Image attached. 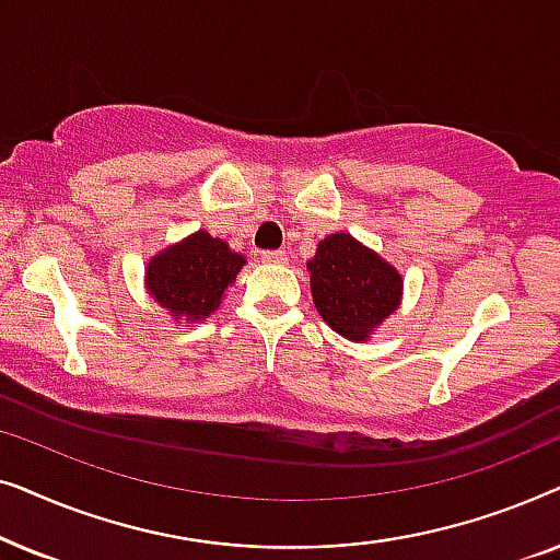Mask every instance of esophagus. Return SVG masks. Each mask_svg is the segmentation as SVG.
Returning a JSON list of instances; mask_svg holds the SVG:
<instances>
[{
	"label": "esophagus",
	"mask_w": 560,
	"mask_h": 560,
	"mask_svg": "<svg viewBox=\"0 0 560 560\" xmlns=\"http://www.w3.org/2000/svg\"><path fill=\"white\" fill-rule=\"evenodd\" d=\"M262 262H267V265H288V252H282V249L262 252Z\"/></svg>",
	"instance_id": "obj_1"
}]
</instances>
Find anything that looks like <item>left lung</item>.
Here are the masks:
<instances>
[{"instance_id":"obj_1","label":"left lung","mask_w":560,"mask_h":560,"mask_svg":"<svg viewBox=\"0 0 560 560\" xmlns=\"http://www.w3.org/2000/svg\"><path fill=\"white\" fill-rule=\"evenodd\" d=\"M305 267L318 316L343 339L366 343L400 308V270L347 232L324 236Z\"/></svg>"}]
</instances>
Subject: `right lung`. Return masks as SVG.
I'll return each mask as SVG.
<instances>
[{"mask_svg":"<svg viewBox=\"0 0 560 560\" xmlns=\"http://www.w3.org/2000/svg\"><path fill=\"white\" fill-rule=\"evenodd\" d=\"M247 257L203 229L167 244L144 267V290L175 324H201L219 308Z\"/></svg>","mask_w":560,"mask_h":560,"instance_id":"add662e5","label":"right lung"}]
</instances>
